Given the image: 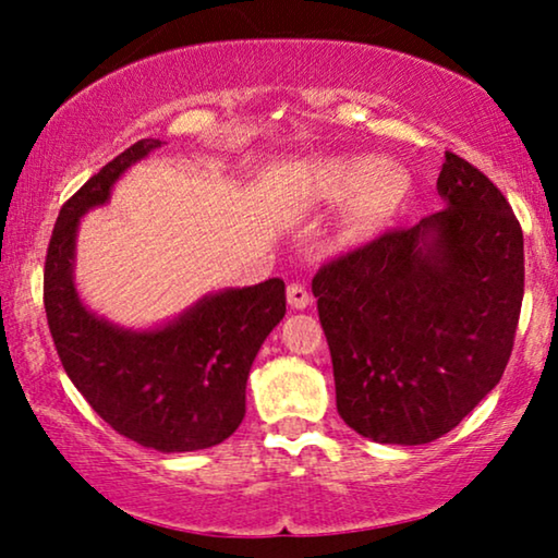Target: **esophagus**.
Listing matches in <instances>:
<instances>
[{"instance_id": "esophagus-1", "label": "esophagus", "mask_w": 558, "mask_h": 558, "mask_svg": "<svg viewBox=\"0 0 558 558\" xmlns=\"http://www.w3.org/2000/svg\"><path fill=\"white\" fill-rule=\"evenodd\" d=\"M287 296H289V304H292L294 310H304L312 304V294L307 292V287L304 284H289Z\"/></svg>"}]
</instances>
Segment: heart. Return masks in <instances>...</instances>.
Segmentation results:
<instances>
[{
	"label": "heart",
	"instance_id": "1",
	"mask_svg": "<svg viewBox=\"0 0 558 558\" xmlns=\"http://www.w3.org/2000/svg\"><path fill=\"white\" fill-rule=\"evenodd\" d=\"M317 193L325 201H348V231L365 239L391 223L411 195L403 167L373 157H338L319 167Z\"/></svg>",
	"mask_w": 558,
	"mask_h": 558
}]
</instances>
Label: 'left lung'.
<instances>
[{"instance_id": "left-lung-1", "label": "left lung", "mask_w": 558, "mask_h": 558, "mask_svg": "<svg viewBox=\"0 0 558 558\" xmlns=\"http://www.w3.org/2000/svg\"><path fill=\"white\" fill-rule=\"evenodd\" d=\"M447 205L330 258L312 279L338 414L380 445L452 432L498 386L523 302V231L506 195L447 151Z\"/></svg>"}]
</instances>
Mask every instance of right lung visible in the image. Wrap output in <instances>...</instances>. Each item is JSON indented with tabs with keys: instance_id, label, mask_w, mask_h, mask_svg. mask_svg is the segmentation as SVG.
Here are the masks:
<instances>
[{
	"instance_id": "right-lung-1",
	"label": "right lung",
	"mask_w": 558,
	"mask_h": 558,
	"mask_svg": "<svg viewBox=\"0 0 558 558\" xmlns=\"http://www.w3.org/2000/svg\"><path fill=\"white\" fill-rule=\"evenodd\" d=\"M159 144H132L63 203L45 256L43 302L60 363L90 409L136 445L193 452L239 429L251 363L284 317L287 294L281 279L226 289L151 332L119 330L83 307L73 287L78 218L109 201L119 174Z\"/></svg>"
}]
</instances>
